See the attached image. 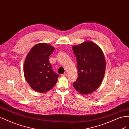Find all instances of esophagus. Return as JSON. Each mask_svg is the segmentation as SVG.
I'll return each instance as SVG.
<instances>
[{"label":"esophagus","mask_w":129,"mask_h":129,"mask_svg":"<svg viewBox=\"0 0 129 129\" xmlns=\"http://www.w3.org/2000/svg\"><path fill=\"white\" fill-rule=\"evenodd\" d=\"M61 76H67V74H66V73H64V74H62Z\"/></svg>","instance_id":"1"}]
</instances>
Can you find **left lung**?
Listing matches in <instances>:
<instances>
[{"instance_id": "left-lung-1", "label": "left lung", "mask_w": 129, "mask_h": 129, "mask_svg": "<svg viewBox=\"0 0 129 129\" xmlns=\"http://www.w3.org/2000/svg\"><path fill=\"white\" fill-rule=\"evenodd\" d=\"M78 77L73 87L81 94H90L99 87L104 76L105 60L100 47L91 41L73 46Z\"/></svg>"}]
</instances>
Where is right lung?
<instances>
[{"instance_id":"add662e5","label":"right lung","mask_w":129,"mask_h":129,"mask_svg":"<svg viewBox=\"0 0 129 129\" xmlns=\"http://www.w3.org/2000/svg\"><path fill=\"white\" fill-rule=\"evenodd\" d=\"M54 48L45 43L33 46L25 58L24 73L27 82L38 92H46L57 82L58 74L53 71L49 57Z\"/></svg>"}]
</instances>
